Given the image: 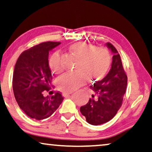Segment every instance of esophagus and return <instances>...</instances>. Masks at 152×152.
Returning a JSON list of instances; mask_svg holds the SVG:
<instances>
[{
    "label": "esophagus",
    "instance_id": "obj_1",
    "mask_svg": "<svg viewBox=\"0 0 152 152\" xmlns=\"http://www.w3.org/2000/svg\"><path fill=\"white\" fill-rule=\"evenodd\" d=\"M71 94V92H64L63 93V95H64V96H65V97L70 96Z\"/></svg>",
    "mask_w": 152,
    "mask_h": 152
}]
</instances>
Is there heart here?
<instances>
[{
    "mask_svg": "<svg viewBox=\"0 0 152 152\" xmlns=\"http://www.w3.org/2000/svg\"><path fill=\"white\" fill-rule=\"evenodd\" d=\"M69 50L78 60L75 66V72H68L58 79V86L61 91L69 92L75 91L86 82L87 79L92 82L99 81L108 71L111 56L106 49L85 42H76L70 46ZM49 65L55 73L62 72L60 53L53 54Z\"/></svg>",
    "mask_w": 152,
    "mask_h": 152,
    "instance_id": "1",
    "label": "heart"
}]
</instances>
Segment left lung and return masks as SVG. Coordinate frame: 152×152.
<instances>
[{"instance_id":"1","label":"left lung","mask_w":152,"mask_h":152,"mask_svg":"<svg viewBox=\"0 0 152 152\" xmlns=\"http://www.w3.org/2000/svg\"><path fill=\"white\" fill-rule=\"evenodd\" d=\"M105 46L113 53L111 69L102 80L94 83L91 88L92 94L80 112L92 125H98L111 120L122 105L127 83V77L123 67L120 55L112 44Z\"/></svg>"}]
</instances>
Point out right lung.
Instances as JSON below:
<instances>
[{"mask_svg": "<svg viewBox=\"0 0 152 152\" xmlns=\"http://www.w3.org/2000/svg\"><path fill=\"white\" fill-rule=\"evenodd\" d=\"M61 42H47L23 53L15 65L13 91L19 107L29 117L47 118L58 108L64 99L60 92L44 96L51 88L52 75L49 65V52Z\"/></svg>", "mask_w": 152, "mask_h": 152, "instance_id": "right-lung-1", "label": "right lung"}]
</instances>
